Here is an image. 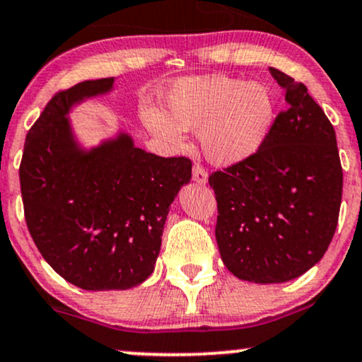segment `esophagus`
<instances>
[{
    "label": "esophagus",
    "instance_id": "1",
    "mask_svg": "<svg viewBox=\"0 0 362 362\" xmlns=\"http://www.w3.org/2000/svg\"><path fill=\"white\" fill-rule=\"evenodd\" d=\"M193 180L197 181L198 185H205V182L208 181V173L202 164L193 165Z\"/></svg>",
    "mask_w": 362,
    "mask_h": 362
}]
</instances>
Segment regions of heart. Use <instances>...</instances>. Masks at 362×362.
I'll use <instances>...</instances> for the list:
<instances>
[{
    "instance_id": "heart-1",
    "label": "heart",
    "mask_w": 362,
    "mask_h": 362,
    "mask_svg": "<svg viewBox=\"0 0 362 362\" xmlns=\"http://www.w3.org/2000/svg\"><path fill=\"white\" fill-rule=\"evenodd\" d=\"M274 110V98L262 84L214 74L174 84L165 115L151 108L144 120L171 147L185 144V130L199 129L205 156L228 165L256 154L273 125Z\"/></svg>"
}]
</instances>
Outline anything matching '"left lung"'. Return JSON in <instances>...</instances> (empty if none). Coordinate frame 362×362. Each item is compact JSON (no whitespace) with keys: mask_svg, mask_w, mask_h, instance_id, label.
<instances>
[{"mask_svg":"<svg viewBox=\"0 0 362 362\" xmlns=\"http://www.w3.org/2000/svg\"><path fill=\"white\" fill-rule=\"evenodd\" d=\"M286 93L254 156L210 174L223 264L250 283H284L324 257L342 199L335 130L303 83L269 67Z\"/></svg>","mask_w":362,"mask_h":362,"instance_id":"1","label":"left lung"}]
</instances>
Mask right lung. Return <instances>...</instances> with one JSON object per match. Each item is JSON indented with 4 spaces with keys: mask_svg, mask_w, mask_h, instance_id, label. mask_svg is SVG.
<instances>
[{
    "mask_svg": "<svg viewBox=\"0 0 362 362\" xmlns=\"http://www.w3.org/2000/svg\"><path fill=\"white\" fill-rule=\"evenodd\" d=\"M113 78L57 91L28 130L20 163L27 227L42 257L66 281L89 291L146 281L160 250L165 216L191 180L188 157H160L129 135L83 152L67 112L103 95Z\"/></svg>",
    "mask_w": 362,
    "mask_h": 362,
    "instance_id": "1",
    "label": "right lung"
}]
</instances>
